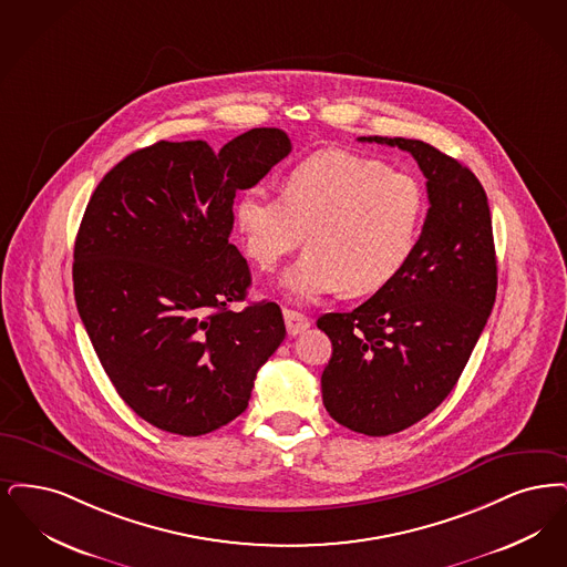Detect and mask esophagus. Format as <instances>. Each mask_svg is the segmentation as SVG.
<instances>
[{"label": "esophagus", "mask_w": 567, "mask_h": 567, "mask_svg": "<svg viewBox=\"0 0 567 567\" xmlns=\"http://www.w3.org/2000/svg\"><path fill=\"white\" fill-rule=\"evenodd\" d=\"M284 320H286V328H288V334H290V337H296V334L305 332V330L311 326V321H309L307 316H302V313H298V311H292V309H284Z\"/></svg>", "instance_id": "esophagus-1"}]
</instances>
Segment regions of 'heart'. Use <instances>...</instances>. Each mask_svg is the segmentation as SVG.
Segmentation results:
<instances>
[{
  "instance_id": "obj_1",
  "label": "heart",
  "mask_w": 567,
  "mask_h": 567,
  "mask_svg": "<svg viewBox=\"0 0 567 567\" xmlns=\"http://www.w3.org/2000/svg\"><path fill=\"white\" fill-rule=\"evenodd\" d=\"M423 216L425 195L413 175L347 150L300 161L281 195L256 184L235 203L246 256L260 271L307 241V254L281 279L295 300L385 288L409 265Z\"/></svg>"
}]
</instances>
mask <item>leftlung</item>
<instances>
[{"instance_id": "obj_1", "label": "left lung", "mask_w": 567, "mask_h": 567, "mask_svg": "<svg viewBox=\"0 0 567 567\" xmlns=\"http://www.w3.org/2000/svg\"><path fill=\"white\" fill-rule=\"evenodd\" d=\"M411 152L430 209L409 265L349 313H326L332 341L321 372L330 417L367 436L430 415L468 364L497 292L492 214L476 175L441 150L404 137H360Z\"/></svg>"}]
</instances>
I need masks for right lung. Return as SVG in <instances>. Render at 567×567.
Instances as JSON below:
<instances>
[{
	"label": "right lung",
	"instance_id": "1",
	"mask_svg": "<svg viewBox=\"0 0 567 567\" xmlns=\"http://www.w3.org/2000/svg\"><path fill=\"white\" fill-rule=\"evenodd\" d=\"M292 150L251 128L220 152L156 142L99 182L74 247V295L99 362L158 430L200 436L247 409L258 369L286 339L279 305L244 311L251 272L228 244L233 203Z\"/></svg>",
	"mask_w": 567,
	"mask_h": 567
}]
</instances>
